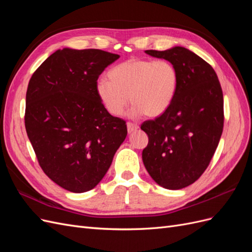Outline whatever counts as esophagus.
<instances>
[{
	"mask_svg": "<svg viewBox=\"0 0 252 252\" xmlns=\"http://www.w3.org/2000/svg\"><path fill=\"white\" fill-rule=\"evenodd\" d=\"M136 129H139V126L136 124H133V123H130V122H128L127 123V130H128V133H131L133 131H135Z\"/></svg>",
	"mask_w": 252,
	"mask_h": 252,
	"instance_id": "obj_1",
	"label": "esophagus"
}]
</instances>
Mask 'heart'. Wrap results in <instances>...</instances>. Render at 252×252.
<instances>
[{
    "label": "heart",
    "mask_w": 252,
    "mask_h": 252,
    "mask_svg": "<svg viewBox=\"0 0 252 252\" xmlns=\"http://www.w3.org/2000/svg\"><path fill=\"white\" fill-rule=\"evenodd\" d=\"M108 79L95 82V94L113 117L123 114L129 98L133 104L129 113L131 118L162 116L171 106L179 88L177 68L166 60H127L111 68Z\"/></svg>",
    "instance_id": "obj_1"
}]
</instances>
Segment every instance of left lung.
<instances>
[{"instance_id":"obj_1","label":"left lung","mask_w":252,"mask_h":252,"mask_svg":"<svg viewBox=\"0 0 252 252\" xmlns=\"http://www.w3.org/2000/svg\"><path fill=\"white\" fill-rule=\"evenodd\" d=\"M145 52L175 66L179 88L168 110L141 126L149 139L143 163L157 184L182 189L201 177L215 155L224 126L223 91L213 68L185 47Z\"/></svg>"}]
</instances>
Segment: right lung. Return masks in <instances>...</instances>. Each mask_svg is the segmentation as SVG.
Masks as SVG:
<instances>
[{
  "mask_svg": "<svg viewBox=\"0 0 252 252\" xmlns=\"http://www.w3.org/2000/svg\"><path fill=\"white\" fill-rule=\"evenodd\" d=\"M120 58L100 49L63 48L37 68L26 93L25 127L47 177L68 191L94 188L127 135L95 94V82Z\"/></svg>",
  "mask_w": 252,
  "mask_h": 252,
  "instance_id": "obj_1",
  "label": "right lung"
}]
</instances>
